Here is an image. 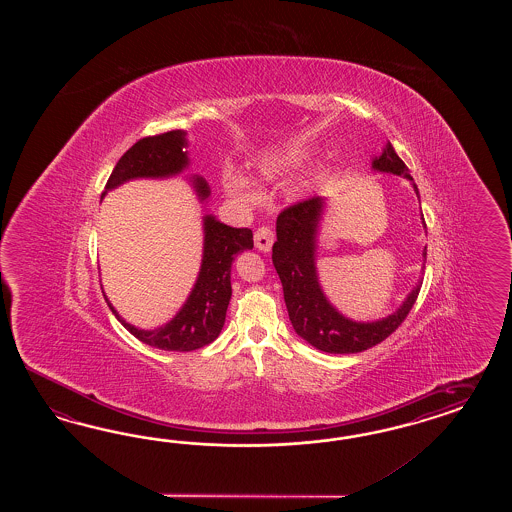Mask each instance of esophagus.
<instances>
[{
    "mask_svg": "<svg viewBox=\"0 0 512 512\" xmlns=\"http://www.w3.org/2000/svg\"><path fill=\"white\" fill-rule=\"evenodd\" d=\"M274 238H276V234L270 227H259L255 231V248L263 251V253L270 251L272 244H274Z\"/></svg>",
    "mask_w": 512,
    "mask_h": 512,
    "instance_id": "obj_1",
    "label": "esophagus"
}]
</instances>
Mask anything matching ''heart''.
<instances>
[{
    "label": "heart",
    "mask_w": 512,
    "mask_h": 512,
    "mask_svg": "<svg viewBox=\"0 0 512 512\" xmlns=\"http://www.w3.org/2000/svg\"><path fill=\"white\" fill-rule=\"evenodd\" d=\"M304 163V154L302 152H287V154L278 155L274 159H268L261 167L264 178H270L274 172L278 171H289V169H296ZM223 186L225 191L238 199V201L251 202L255 199L251 187L248 182L242 178V176H236V174H227L225 180H223Z\"/></svg>",
    "instance_id": "obj_1"
}]
</instances>
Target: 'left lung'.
<instances>
[{
    "mask_svg": "<svg viewBox=\"0 0 512 512\" xmlns=\"http://www.w3.org/2000/svg\"><path fill=\"white\" fill-rule=\"evenodd\" d=\"M372 169L403 176L413 182L409 169L394 152L390 142L385 146L383 154L373 157ZM413 189L419 195L417 184H413ZM323 208V197H311L308 201L296 202L279 214L276 221L278 240L272 248V263L281 279L285 306L296 334L325 353H360L387 340L402 325L413 304L417 302L422 281H417L402 306L385 319L358 323L343 317L328 302L319 285L315 268L317 229L323 217ZM422 257L426 259V249L422 251Z\"/></svg>",
    "mask_w": 512,
    "mask_h": 512,
    "instance_id": "left-lung-1",
    "label": "left lung"
}]
</instances>
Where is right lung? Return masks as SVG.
Wrapping results in <instances>:
<instances>
[{"mask_svg": "<svg viewBox=\"0 0 512 512\" xmlns=\"http://www.w3.org/2000/svg\"><path fill=\"white\" fill-rule=\"evenodd\" d=\"M186 146V131L182 129L140 139L116 163L105 186V193L133 178H167L180 174L189 165V157L184 152ZM191 184L197 191V197L206 201L210 195L206 180L201 176H193ZM105 193L101 195V199L105 197ZM202 229L204 249L199 278L187 296L182 310L167 325L154 330H140L137 326L129 325L112 308L109 298L105 296L116 319L142 343L163 351L186 353L212 343L225 325V315L233 295L231 266L238 253L253 248V233L251 229H234L225 223H219L210 214L202 219Z\"/></svg>", "mask_w": 512, "mask_h": 512, "instance_id": "add662e5", "label": "right lung"}]
</instances>
